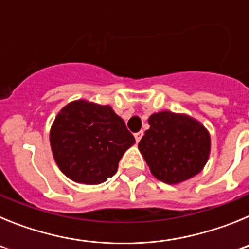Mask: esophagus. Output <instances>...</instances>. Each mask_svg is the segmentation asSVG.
<instances>
[{"mask_svg":"<svg viewBox=\"0 0 249 249\" xmlns=\"http://www.w3.org/2000/svg\"><path fill=\"white\" fill-rule=\"evenodd\" d=\"M142 136H143V131H140V132H137V133H135V138H136V142H137V143L141 141Z\"/></svg>","mask_w":249,"mask_h":249,"instance_id":"34e87169","label":"esophagus"}]
</instances>
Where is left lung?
<instances>
[{
    "label": "left lung",
    "mask_w": 249,
    "mask_h": 249,
    "mask_svg": "<svg viewBox=\"0 0 249 249\" xmlns=\"http://www.w3.org/2000/svg\"><path fill=\"white\" fill-rule=\"evenodd\" d=\"M138 143L152 175L168 184L190 179L210 157V133L202 123L169 111L153 113Z\"/></svg>",
    "instance_id": "left-lung-1"
}]
</instances>
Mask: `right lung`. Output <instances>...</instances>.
I'll list each match as a JSON object with an SVG mask.
<instances>
[{
  "label": "right lung",
  "instance_id": "right-lung-1",
  "mask_svg": "<svg viewBox=\"0 0 249 249\" xmlns=\"http://www.w3.org/2000/svg\"><path fill=\"white\" fill-rule=\"evenodd\" d=\"M50 142L57 166L68 178L100 184L117 172L123 153L136 141L109 106L80 100L57 114Z\"/></svg>",
  "mask_w": 249,
  "mask_h": 249
}]
</instances>
